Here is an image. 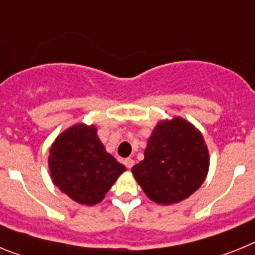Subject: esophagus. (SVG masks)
I'll return each mask as SVG.
<instances>
[{
  "mask_svg": "<svg viewBox=\"0 0 255 255\" xmlns=\"http://www.w3.org/2000/svg\"><path fill=\"white\" fill-rule=\"evenodd\" d=\"M124 163H125V166L128 168H131L132 166H134V159H132V158H126L125 161H124Z\"/></svg>",
  "mask_w": 255,
  "mask_h": 255,
  "instance_id": "1",
  "label": "esophagus"
}]
</instances>
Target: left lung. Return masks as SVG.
Masks as SVG:
<instances>
[{
    "label": "left lung",
    "mask_w": 255,
    "mask_h": 255,
    "mask_svg": "<svg viewBox=\"0 0 255 255\" xmlns=\"http://www.w3.org/2000/svg\"><path fill=\"white\" fill-rule=\"evenodd\" d=\"M208 167V148L199 130L181 117H173L155 126L144 159L131 172L150 200L166 206L195 193Z\"/></svg>",
    "instance_id": "1"
}]
</instances>
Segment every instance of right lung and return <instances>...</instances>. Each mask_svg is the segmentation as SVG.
Masks as SVG:
<instances>
[{
	"label": "right lung",
	"mask_w": 255,
	"mask_h": 255,
	"mask_svg": "<svg viewBox=\"0 0 255 255\" xmlns=\"http://www.w3.org/2000/svg\"><path fill=\"white\" fill-rule=\"evenodd\" d=\"M48 166L53 184L85 206L100 203L126 170L106 152L96 128L84 124L71 126L57 136L49 149Z\"/></svg>",
	"instance_id": "1"
}]
</instances>
